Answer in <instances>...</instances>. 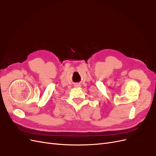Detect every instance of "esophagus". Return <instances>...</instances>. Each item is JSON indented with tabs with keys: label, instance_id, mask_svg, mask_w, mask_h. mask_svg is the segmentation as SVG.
Returning <instances> with one entry per match:
<instances>
[{
	"label": "esophagus",
	"instance_id": "1",
	"mask_svg": "<svg viewBox=\"0 0 156 156\" xmlns=\"http://www.w3.org/2000/svg\"><path fill=\"white\" fill-rule=\"evenodd\" d=\"M74 87H81V84H80V83H76L75 84Z\"/></svg>",
	"mask_w": 156,
	"mask_h": 156
}]
</instances>
